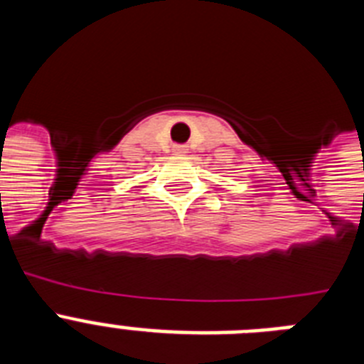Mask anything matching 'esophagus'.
I'll use <instances>...</instances> for the list:
<instances>
[{"instance_id":"1","label":"esophagus","mask_w":364,"mask_h":364,"mask_svg":"<svg viewBox=\"0 0 364 364\" xmlns=\"http://www.w3.org/2000/svg\"><path fill=\"white\" fill-rule=\"evenodd\" d=\"M186 146H175V153H184Z\"/></svg>"}]
</instances>
